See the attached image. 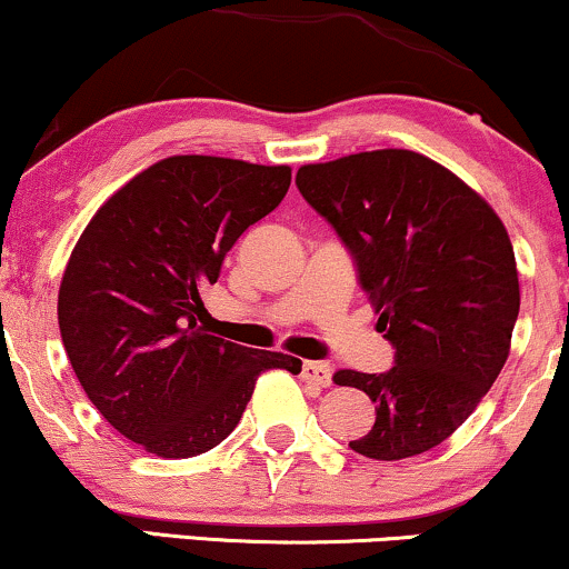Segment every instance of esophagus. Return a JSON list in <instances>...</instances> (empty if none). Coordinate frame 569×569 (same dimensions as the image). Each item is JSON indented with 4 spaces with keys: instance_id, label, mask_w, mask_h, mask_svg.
I'll return each mask as SVG.
<instances>
[{
    "instance_id": "esophagus-1",
    "label": "esophagus",
    "mask_w": 569,
    "mask_h": 569,
    "mask_svg": "<svg viewBox=\"0 0 569 569\" xmlns=\"http://www.w3.org/2000/svg\"><path fill=\"white\" fill-rule=\"evenodd\" d=\"M300 376H303L306 383L330 386L332 367L327 365V362H303V367H300Z\"/></svg>"
}]
</instances>
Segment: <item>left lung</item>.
Segmentation results:
<instances>
[{"instance_id":"obj_1","label":"left lung","mask_w":569,"mask_h":569,"mask_svg":"<svg viewBox=\"0 0 569 569\" xmlns=\"http://www.w3.org/2000/svg\"><path fill=\"white\" fill-rule=\"evenodd\" d=\"M296 183L351 252L393 346L386 372H336L338 386L376 405L372 429L349 447L402 460L442 445L509 357L519 277L506 226L463 180L416 151L306 164Z\"/></svg>"}]
</instances>
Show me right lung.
Returning <instances> with one entry per match:
<instances>
[{"instance_id":"add662e5","label":"right lung","mask_w":569,"mask_h":569,"mask_svg":"<svg viewBox=\"0 0 569 569\" xmlns=\"http://www.w3.org/2000/svg\"><path fill=\"white\" fill-rule=\"evenodd\" d=\"M287 189L284 164L170 157L113 193L73 247L58 292L63 349L100 416L153 456L212 450L260 372H300V359L199 327L226 252Z\"/></svg>"}]
</instances>
